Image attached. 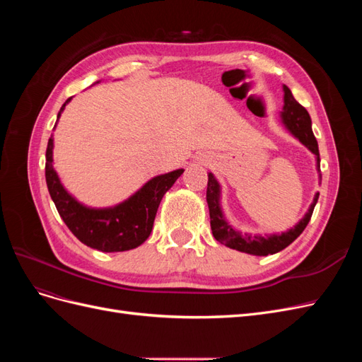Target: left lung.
I'll use <instances>...</instances> for the list:
<instances>
[{
    "label": "left lung",
    "mask_w": 362,
    "mask_h": 362,
    "mask_svg": "<svg viewBox=\"0 0 362 362\" xmlns=\"http://www.w3.org/2000/svg\"><path fill=\"white\" fill-rule=\"evenodd\" d=\"M281 119H282V124L286 125V128L290 131V133L315 156L317 170H320L319 145H317V140L313 134L311 117L308 112H306L305 108L294 100V96L291 95V90L287 86H284V107L281 112ZM317 199H319V193H315L314 201L310 205L308 211H306L303 218H300L298 225L288 229L286 233L272 234L266 237L242 234L226 222L221 208V185H218L217 180L214 178V175L211 172L208 173L206 204H208V210H210V223H211V231L214 238L218 243L250 255H258V257L272 255V254H276V252L282 249H286L290 243H293L294 240L303 233L306 225H308L314 211V206L317 204Z\"/></svg>",
    "instance_id": "obj_1"
}]
</instances>
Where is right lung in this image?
<instances>
[{"label":"right lung","mask_w":362,"mask_h":362,"mask_svg":"<svg viewBox=\"0 0 362 362\" xmlns=\"http://www.w3.org/2000/svg\"><path fill=\"white\" fill-rule=\"evenodd\" d=\"M72 100L68 98L60 108L57 120L64 107ZM56 128V125H54ZM52 136L47 146L45 178L51 199L71 233L81 243L101 252H124L140 246L149 237L158 205L184 169L158 175L124 202L108 208H90L80 204L63 187L52 166Z\"/></svg>","instance_id":"right-lung-1"}]
</instances>
